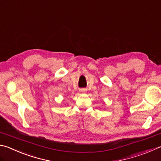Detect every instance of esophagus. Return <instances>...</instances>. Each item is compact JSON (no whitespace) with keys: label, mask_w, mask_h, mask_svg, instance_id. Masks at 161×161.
<instances>
[{"label":"esophagus","mask_w":161,"mask_h":161,"mask_svg":"<svg viewBox=\"0 0 161 161\" xmlns=\"http://www.w3.org/2000/svg\"><path fill=\"white\" fill-rule=\"evenodd\" d=\"M80 92H82V93H85L86 92V89H81Z\"/></svg>","instance_id":"34e87169"}]
</instances>
